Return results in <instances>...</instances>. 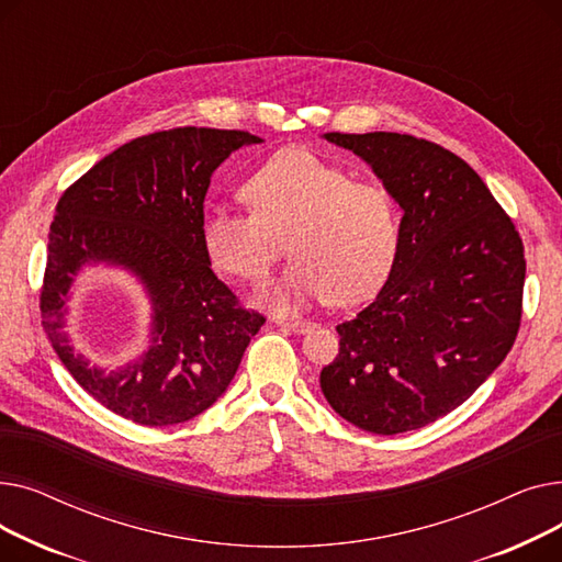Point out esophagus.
<instances>
[{
  "instance_id": "1",
  "label": "esophagus",
  "mask_w": 562,
  "mask_h": 562,
  "mask_svg": "<svg viewBox=\"0 0 562 562\" xmlns=\"http://www.w3.org/2000/svg\"><path fill=\"white\" fill-rule=\"evenodd\" d=\"M276 326H280L282 330H289V333H299V335L312 330V323L303 321V318H276Z\"/></svg>"
}]
</instances>
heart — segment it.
Listing matches in <instances>:
<instances>
[{
	"mask_svg": "<svg viewBox=\"0 0 562 562\" xmlns=\"http://www.w3.org/2000/svg\"><path fill=\"white\" fill-rule=\"evenodd\" d=\"M250 214L204 212L202 250L216 271L257 282L282 239L291 266L259 301L293 310L312 301L356 305L387 280L398 250V206L380 184L352 177L305 147H289L252 170L239 189Z\"/></svg>",
	"mask_w": 562,
	"mask_h": 562,
	"instance_id": "heart-1",
	"label": "heart"
}]
</instances>
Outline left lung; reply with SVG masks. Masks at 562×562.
<instances>
[{
    "label": "left lung",
    "mask_w": 562,
    "mask_h": 562,
    "mask_svg": "<svg viewBox=\"0 0 562 562\" xmlns=\"http://www.w3.org/2000/svg\"><path fill=\"white\" fill-rule=\"evenodd\" d=\"M323 138L364 159L403 210L390 278L337 326L323 396L367 432L424 428L474 394L515 344L519 232L479 172L437 143L394 132Z\"/></svg>",
    "instance_id": "1"
}]
</instances>
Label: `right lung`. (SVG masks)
I'll use <instances>...</instances> for the list:
<instances>
[{
    "label": "right lung",
    "mask_w": 562,
    "mask_h": 562,
    "mask_svg": "<svg viewBox=\"0 0 562 562\" xmlns=\"http://www.w3.org/2000/svg\"><path fill=\"white\" fill-rule=\"evenodd\" d=\"M239 130L177 127L117 147L61 195L49 225L43 328L58 360L106 409L140 426L184 424L227 390L263 316L239 305L200 241L214 170L244 145ZM127 272L151 303L139 358L106 370L65 330L67 301L86 268Z\"/></svg>",
    "instance_id": "1"
}]
</instances>
